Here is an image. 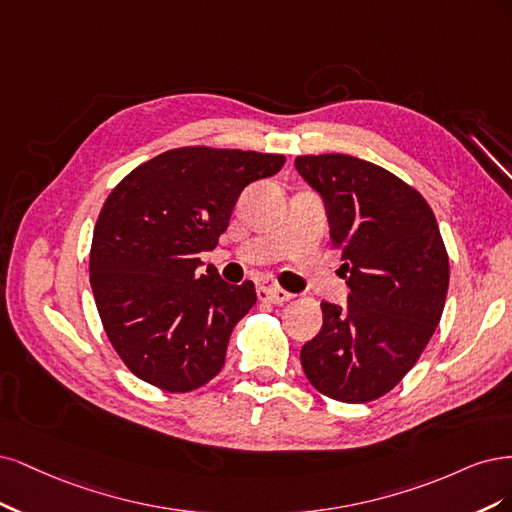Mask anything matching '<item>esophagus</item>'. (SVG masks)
Here are the masks:
<instances>
[{"label": "esophagus", "instance_id": "esophagus-1", "mask_svg": "<svg viewBox=\"0 0 512 512\" xmlns=\"http://www.w3.org/2000/svg\"><path fill=\"white\" fill-rule=\"evenodd\" d=\"M257 298L261 302H270V304H283L287 300H291L293 295L287 293L285 289H280L272 278H263L257 283Z\"/></svg>", "mask_w": 512, "mask_h": 512}]
</instances>
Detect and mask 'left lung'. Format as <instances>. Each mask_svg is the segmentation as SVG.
Here are the masks:
<instances>
[{"label":"left lung","instance_id":"left-lung-1","mask_svg":"<svg viewBox=\"0 0 512 512\" xmlns=\"http://www.w3.org/2000/svg\"><path fill=\"white\" fill-rule=\"evenodd\" d=\"M295 170L325 204L342 251L346 308L321 302V332L302 346V368L338 402L381 398L417 364L440 323L449 255L423 195L351 155H302Z\"/></svg>","mask_w":512,"mask_h":512}]
</instances>
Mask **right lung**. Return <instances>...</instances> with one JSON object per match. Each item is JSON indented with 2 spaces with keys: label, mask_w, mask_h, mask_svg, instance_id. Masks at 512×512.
I'll return each instance as SVG.
<instances>
[{
  "label": "right lung",
  "mask_w": 512,
  "mask_h": 512,
  "mask_svg": "<svg viewBox=\"0 0 512 512\" xmlns=\"http://www.w3.org/2000/svg\"><path fill=\"white\" fill-rule=\"evenodd\" d=\"M283 155L183 146L131 170L97 217L89 276L114 351L142 381L172 393L206 385L257 293L200 272L246 185L274 176Z\"/></svg>",
  "instance_id": "add662e5"
}]
</instances>
